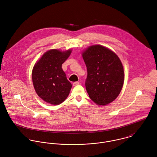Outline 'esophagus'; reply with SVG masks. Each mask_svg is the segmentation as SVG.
<instances>
[{
  "instance_id": "34e87169",
  "label": "esophagus",
  "mask_w": 157,
  "mask_h": 157,
  "mask_svg": "<svg viewBox=\"0 0 157 157\" xmlns=\"http://www.w3.org/2000/svg\"><path fill=\"white\" fill-rule=\"evenodd\" d=\"M79 84H80V82H75L73 83V86H77V85H79Z\"/></svg>"
}]
</instances>
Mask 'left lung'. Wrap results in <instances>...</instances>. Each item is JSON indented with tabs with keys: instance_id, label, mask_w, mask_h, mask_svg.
I'll return each instance as SVG.
<instances>
[{
	"instance_id": "left-lung-1",
	"label": "left lung",
	"mask_w": 157,
	"mask_h": 157,
	"mask_svg": "<svg viewBox=\"0 0 157 157\" xmlns=\"http://www.w3.org/2000/svg\"><path fill=\"white\" fill-rule=\"evenodd\" d=\"M88 75L85 86L90 98L105 106L120 94L124 80L123 65L117 54L101 45H92L82 53Z\"/></svg>"
}]
</instances>
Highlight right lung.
Returning a JSON list of instances; mask_svg holds the SVG:
<instances>
[{
  "instance_id": "obj_1",
  "label": "right lung",
  "mask_w": 157,
  "mask_h": 157,
  "mask_svg": "<svg viewBox=\"0 0 157 157\" xmlns=\"http://www.w3.org/2000/svg\"><path fill=\"white\" fill-rule=\"evenodd\" d=\"M72 50L61 51L50 49L35 64L32 80L37 94L46 102L59 105L67 98L71 83L68 81L62 65L69 57Z\"/></svg>"
}]
</instances>
